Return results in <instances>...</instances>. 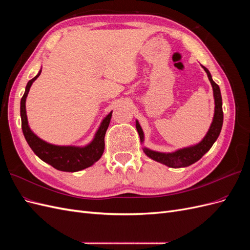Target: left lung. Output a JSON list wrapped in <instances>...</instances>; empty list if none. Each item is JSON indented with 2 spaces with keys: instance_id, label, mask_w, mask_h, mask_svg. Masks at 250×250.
I'll list each match as a JSON object with an SVG mask.
<instances>
[{
  "instance_id": "obj_1",
  "label": "left lung",
  "mask_w": 250,
  "mask_h": 250,
  "mask_svg": "<svg viewBox=\"0 0 250 250\" xmlns=\"http://www.w3.org/2000/svg\"><path fill=\"white\" fill-rule=\"evenodd\" d=\"M202 67L204 69V71L207 72L208 77L210 81V84L213 86L214 98H215V115H214L213 122H211V125L206 137H204V139L199 144H197V145L180 149L172 153H161V152H155V151L149 150L146 148L144 149V152H145L150 158H152V160L158 163L168 166L170 168L176 169V168L188 167V166H190L199 161L200 158L211 148V146H213V144L216 142L221 131L222 124H223V110H222V98H221L220 88H219L217 83L214 82V80L211 79L210 73L207 67H204L203 65ZM135 126H137V130L140 134L141 142H143L144 132L138 121Z\"/></svg>"
}]
</instances>
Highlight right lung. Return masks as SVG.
I'll use <instances>...</instances> for the list:
<instances>
[{"instance_id":"1","label":"right lung","mask_w":250,"mask_h":250,"mask_svg":"<svg viewBox=\"0 0 250 250\" xmlns=\"http://www.w3.org/2000/svg\"><path fill=\"white\" fill-rule=\"evenodd\" d=\"M42 71L36 76L29 80L26 86L24 96L21 100V129L28 145L33 150V152L39 156L42 161L51 165L53 168L64 172H77L90 167L102 156L104 151V137L108 128L111 112L106 116L96 132L93 142L85 147H74V146H56L41 140L31 131L28 125L26 115V98L31 87L33 81L40 76Z\"/></svg>"}]
</instances>
